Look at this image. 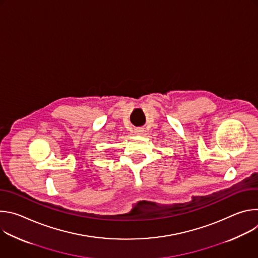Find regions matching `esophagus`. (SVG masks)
Here are the masks:
<instances>
[{"instance_id": "obj_1", "label": "esophagus", "mask_w": 258, "mask_h": 258, "mask_svg": "<svg viewBox=\"0 0 258 258\" xmlns=\"http://www.w3.org/2000/svg\"><path fill=\"white\" fill-rule=\"evenodd\" d=\"M142 133H143V130H142V128H137V130H136V134L141 135Z\"/></svg>"}]
</instances>
